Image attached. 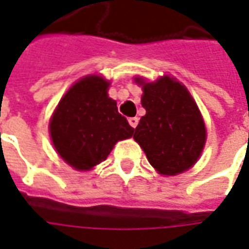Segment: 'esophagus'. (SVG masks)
<instances>
[{
  "label": "esophagus",
  "instance_id": "esophagus-1",
  "mask_svg": "<svg viewBox=\"0 0 249 249\" xmlns=\"http://www.w3.org/2000/svg\"><path fill=\"white\" fill-rule=\"evenodd\" d=\"M129 124L132 128H136V126H137V124H139V117H130Z\"/></svg>",
  "mask_w": 249,
  "mask_h": 249
}]
</instances>
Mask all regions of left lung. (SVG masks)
Masks as SVG:
<instances>
[{
	"label": "left lung",
	"instance_id": "obj_1",
	"mask_svg": "<svg viewBox=\"0 0 249 249\" xmlns=\"http://www.w3.org/2000/svg\"><path fill=\"white\" fill-rule=\"evenodd\" d=\"M142 84L141 104L146 110L134 129L133 139L143 149L150 165L163 176L190 169L199 158L206 128L198 107L185 86L165 75Z\"/></svg>",
	"mask_w": 249,
	"mask_h": 249
}]
</instances>
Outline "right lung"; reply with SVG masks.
Returning a JSON list of instances; mask_svg holds the SVG:
<instances>
[{
	"instance_id": "add662e5",
	"label": "right lung",
	"mask_w": 249,
	"mask_h": 249,
	"mask_svg": "<svg viewBox=\"0 0 249 249\" xmlns=\"http://www.w3.org/2000/svg\"><path fill=\"white\" fill-rule=\"evenodd\" d=\"M109 83L97 75L79 80L59 101L50 133L60 157L78 170H89L108 157L115 143L133 128L108 97Z\"/></svg>"
}]
</instances>
